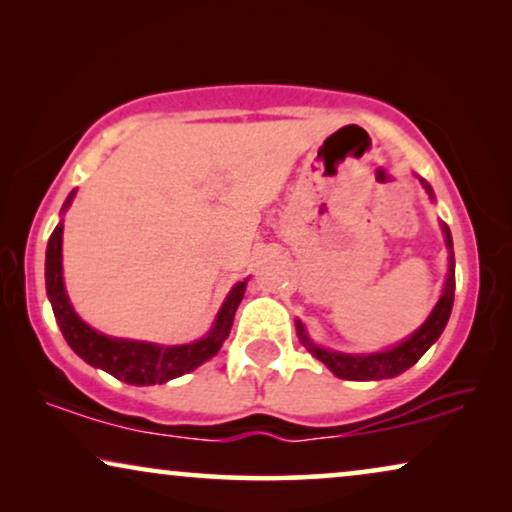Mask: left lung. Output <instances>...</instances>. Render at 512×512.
<instances>
[{"instance_id":"8db88e82","label":"left lung","mask_w":512,"mask_h":512,"mask_svg":"<svg viewBox=\"0 0 512 512\" xmlns=\"http://www.w3.org/2000/svg\"><path fill=\"white\" fill-rule=\"evenodd\" d=\"M419 184L424 186V191L429 193L431 200H436L433 188L429 181L417 177ZM440 230H443L445 247H447V277L443 284V293H440L438 303L433 305V310L422 326L415 333H410L408 338L396 342L394 347L382 349V352H370V354H347V352H335V349H326L314 342L307 335V328L300 319H296V333L298 340L303 342V347L310 352L314 359H319L324 366L331 370L340 380H354V382H368V380H387V377H396L405 373V370L415 366L422 359L433 342L440 338V333L445 331L447 319L452 314L454 303V249H452V233L450 228L440 221Z\"/></svg>"}]
</instances>
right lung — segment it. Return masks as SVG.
Here are the masks:
<instances>
[{
  "label": "right lung",
  "mask_w": 512,
  "mask_h": 512,
  "mask_svg": "<svg viewBox=\"0 0 512 512\" xmlns=\"http://www.w3.org/2000/svg\"><path fill=\"white\" fill-rule=\"evenodd\" d=\"M74 195L76 191L67 195L65 205L60 209L62 216L72 205ZM247 282L249 277L230 289L205 338L186 342V345H158V342L111 338V335H104L95 331L93 326H88L74 312L72 300L67 296L65 277H62V219L55 226L46 247V293L67 345L93 368H102L104 373L114 375L116 380L135 384V387L165 384L174 377L191 373V370L216 356L223 340L228 338L237 305L242 303L244 291H247Z\"/></svg>",
  "instance_id": "right-lung-1"
}]
</instances>
